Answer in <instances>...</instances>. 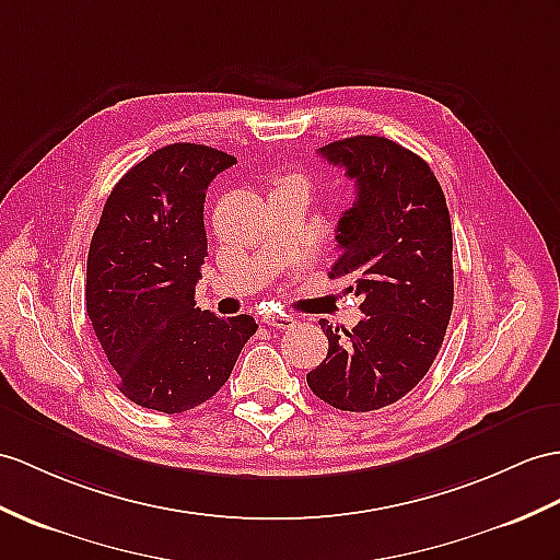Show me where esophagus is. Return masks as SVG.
Segmentation results:
<instances>
[{"instance_id":"34e87169","label":"esophagus","mask_w":560,"mask_h":560,"mask_svg":"<svg viewBox=\"0 0 560 560\" xmlns=\"http://www.w3.org/2000/svg\"><path fill=\"white\" fill-rule=\"evenodd\" d=\"M264 323L270 327H278V330H288V327L294 325V316H290V313H266Z\"/></svg>"}]
</instances>
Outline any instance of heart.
<instances>
[{"mask_svg": "<svg viewBox=\"0 0 560 560\" xmlns=\"http://www.w3.org/2000/svg\"><path fill=\"white\" fill-rule=\"evenodd\" d=\"M276 189H302V192H311V183L306 180V177L302 173H288L278 177L276 183Z\"/></svg>", "mask_w": 560, "mask_h": 560, "instance_id": "obj_1", "label": "heart"}]
</instances>
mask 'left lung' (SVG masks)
Returning a JSON list of instances; mask_svg holds the SVG:
<instances>
[{"mask_svg": "<svg viewBox=\"0 0 560 560\" xmlns=\"http://www.w3.org/2000/svg\"><path fill=\"white\" fill-rule=\"evenodd\" d=\"M320 154L357 183L330 278L353 282L363 320L342 332L320 320L330 347L306 383L339 411H377L406 397L442 349L454 308L452 221L440 180L406 147L357 135Z\"/></svg>", "mask_w": 560, "mask_h": 560, "instance_id": "8db88e82", "label": "left lung"}]
</instances>
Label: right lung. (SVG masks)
I'll list each match as a JSON object with an SVG mask.
<instances>
[{
	"mask_svg": "<svg viewBox=\"0 0 560 560\" xmlns=\"http://www.w3.org/2000/svg\"><path fill=\"white\" fill-rule=\"evenodd\" d=\"M233 163L207 144L156 149L116 183L92 235L88 316L118 389L142 408L183 413L211 399L258 327L195 304L209 256L203 199Z\"/></svg>",
	"mask_w": 560,
	"mask_h": 560,
	"instance_id": "1",
	"label": "right lung"
}]
</instances>
